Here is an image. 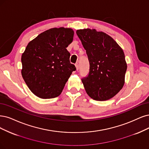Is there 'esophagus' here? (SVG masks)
I'll return each mask as SVG.
<instances>
[{"instance_id": "obj_1", "label": "esophagus", "mask_w": 149, "mask_h": 149, "mask_svg": "<svg viewBox=\"0 0 149 149\" xmlns=\"http://www.w3.org/2000/svg\"><path fill=\"white\" fill-rule=\"evenodd\" d=\"M75 68H76V70H79V64H78V63H76V64H75Z\"/></svg>"}]
</instances>
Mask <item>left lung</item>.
Listing matches in <instances>:
<instances>
[{"label":"left lung","mask_w":149,"mask_h":149,"mask_svg":"<svg viewBox=\"0 0 149 149\" xmlns=\"http://www.w3.org/2000/svg\"><path fill=\"white\" fill-rule=\"evenodd\" d=\"M76 33L90 63L88 75L81 79L86 93L96 101L110 100L125 84L127 64L122 48L103 32L87 28Z\"/></svg>","instance_id":"obj_1"}]
</instances>
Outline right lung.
Segmentation results:
<instances>
[{
	"mask_svg": "<svg viewBox=\"0 0 149 149\" xmlns=\"http://www.w3.org/2000/svg\"><path fill=\"white\" fill-rule=\"evenodd\" d=\"M71 28L49 29L29 42L22 54V77L32 93L42 99L58 96L72 72L76 70L70 63L67 50L72 42Z\"/></svg>",
	"mask_w": 149,
	"mask_h": 149,
	"instance_id": "obj_1",
	"label": "right lung"
}]
</instances>
